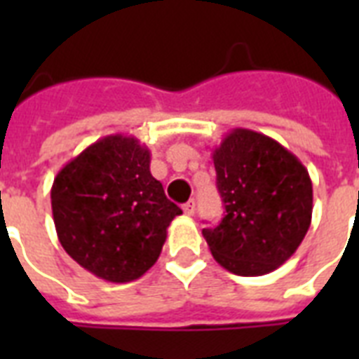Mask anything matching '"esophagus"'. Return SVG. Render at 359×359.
Listing matches in <instances>:
<instances>
[{
  "label": "esophagus",
  "mask_w": 359,
  "mask_h": 359,
  "mask_svg": "<svg viewBox=\"0 0 359 359\" xmlns=\"http://www.w3.org/2000/svg\"><path fill=\"white\" fill-rule=\"evenodd\" d=\"M182 210H184L186 216H194V212H196V201L190 199L188 203H184V205H182Z\"/></svg>",
  "instance_id": "34e87169"
}]
</instances>
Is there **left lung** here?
I'll use <instances>...</instances> for the list:
<instances>
[{"mask_svg": "<svg viewBox=\"0 0 359 359\" xmlns=\"http://www.w3.org/2000/svg\"><path fill=\"white\" fill-rule=\"evenodd\" d=\"M225 216L203 229L216 261L236 276H264L298 250L311 225L313 184L278 141L235 128L212 152Z\"/></svg>", "mask_w": 359, "mask_h": 359, "instance_id": "1", "label": "left lung"}]
</instances>
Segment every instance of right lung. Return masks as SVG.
Listing matches in <instances>:
<instances>
[{
    "label": "right lung",
    "mask_w": 359,
    "mask_h": 359,
    "mask_svg": "<svg viewBox=\"0 0 359 359\" xmlns=\"http://www.w3.org/2000/svg\"><path fill=\"white\" fill-rule=\"evenodd\" d=\"M52 212L65 251L111 283L141 278L182 214L151 175V152L132 135L95 141L53 179Z\"/></svg>",
    "instance_id": "right-lung-1"
}]
</instances>
